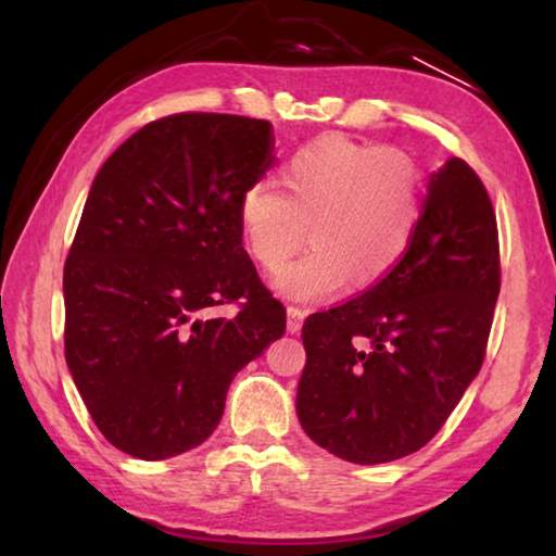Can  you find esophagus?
<instances>
[{
    "label": "esophagus",
    "mask_w": 556,
    "mask_h": 556,
    "mask_svg": "<svg viewBox=\"0 0 556 556\" xmlns=\"http://www.w3.org/2000/svg\"><path fill=\"white\" fill-rule=\"evenodd\" d=\"M287 316H289L287 331H289V333H299V331H301V324H304V316H306L304 308L289 306V308H287Z\"/></svg>",
    "instance_id": "obj_1"
}]
</instances>
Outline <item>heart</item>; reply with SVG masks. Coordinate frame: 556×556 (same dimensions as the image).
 Returning <instances> with one entry per match:
<instances>
[{
    "instance_id": "obj_1",
    "label": "heart",
    "mask_w": 556,
    "mask_h": 556,
    "mask_svg": "<svg viewBox=\"0 0 556 556\" xmlns=\"http://www.w3.org/2000/svg\"><path fill=\"white\" fill-rule=\"evenodd\" d=\"M281 188L257 181L238 203L242 244L260 269H285L304 244L314 248L277 279L291 301H326L355 279L372 287L400 265L421 220V176L397 149L326 135L296 149Z\"/></svg>"
}]
</instances>
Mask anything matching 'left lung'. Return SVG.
<instances>
[{
	"label": "left lung",
	"mask_w": 556,
	"mask_h": 556,
	"mask_svg": "<svg viewBox=\"0 0 556 556\" xmlns=\"http://www.w3.org/2000/svg\"><path fill=\"white\" fill-rule=\"evenodd\" d=\"M501 294L497 225L485 186L451 156L429 174L412 248L378 285L308 316L296 417L351 464L419 451L481 370Z\"/></svg>",
	"instance_id": "obj_1"
}]
</instances>
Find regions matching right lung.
<instances>
[{
  "instance_id": "obj_1",
  "label": "right lung",
  "mask_w": 556,
  "mask_h": 556,
  "mask_svg": "<svg viewBox=\"0 0 556 556\" xmlns=\"http://www.w3.org/2000/svg\"><path fill=\"white\" fill-rule=\"evenodd\" d=\"M271 149L267 119L184 112L135 131L90 186L63 269L65 363L102 437L129 456L203 444L235 375L285 336V306L238 225ZM238 298L235 319L207 316Z\"/></svg>"
}]
</instances>
